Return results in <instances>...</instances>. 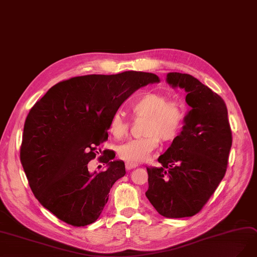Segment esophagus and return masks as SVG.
Instances as JSON below:
<instances>
[{"label": "esophagus", "mask_w": 257, "mask_h": 257, "mask_svg": "<svg viewBox=\"0 0 257 257\" xmlns=\"http://www.w3.org/2000/svg\"><path fill=\"white\" fill-rule=\"evenodd\" d=\"M138 165L137 164H134V163H129V162H127L126 163V169L127 170H130V169H132V168H136Z\"/></svg>", "instance_id": "34e87169"}]
</instances>
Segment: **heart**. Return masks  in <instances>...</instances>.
<instances>
[{
	"instance_id": "b5f03b06",
	"label": "heart",
	"mask_w": 257,
	"mask_h": 257,
	"mask_svg": "<svg viewBox=\"0 0 257 257\" xmlns=\"http://www.w3.org/2000/svg\"><path fill=\"white\" fill-rule=\"evenodd\" d=\"M131 111L136 117H145L144 137L129 140L117 147V155L129 163L143 162L159 146L160 140L168 143L182 131L185 108L181 100L169 99L165 94L147 92L131 102ZM130 122L120 112L113 114L109 121L110 134L120 139L128 134Z\"/></svg>"
}]
</instances>
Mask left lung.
<instances>
[{
  "label": "left lung",
  "mask_w": 257,
  "mask_h": 257,
  "mask_svg": "<svg viewBox=\"0 0 257 257\" xmlns=\"http://www.w3.org/2000/svg\"><path fill=\"white\" fill-rule=\"evenodd\" d=\"M167 82L187 92L191 110L182 131L159 157L162 167H147L146 197L166 218L191 217L202 210L225 175L232 131L217 93L189 74L169 73Z\"/></svg>",
  "instance_id": "left-lung-1"
}]
</instances>
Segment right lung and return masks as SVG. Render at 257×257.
I'll list each match as a JSON object with an SVG mask.
<instances>
[{
	"instance_id": "add662e5",
	"label": "right lung",
	"mask_w": 257,
	"mask_h": 257,
	"mask_svg": "<svg viewBox=\"0 0 257 257\" xmlns=\"http://www.w3.org/2000/svg\"><path fill=\"white\" fill-rule=\"evenodd\" d=\"M159 81L153 73L136 71L77 76L56 83L34 104L24 123L20 160L46 210L73 226L97 220L126 169L122 161H112V150L97 159L107 165L101 172L90 173L89 162L108 140L110 118L120 104Z\"/></svg>"
}]
</instances>
